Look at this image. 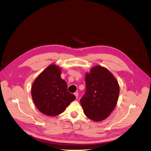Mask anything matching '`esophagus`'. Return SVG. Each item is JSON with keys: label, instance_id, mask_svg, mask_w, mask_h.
Masks as SVG:
<instances>
[{"label": "esophagus", "instance_id": "obj_1", "mask_svg": "<svg viewBox=\"0 0 151 151\" xmlns=\"http://www.w3.org/2000/svg\"><path fill=\"white\" fill-rule=\"evenodd\" d=\"M74 95L76 96V99H77L78 97V92H75V93H74Z\"/></svg>", "mask_w": 151, "mask_h": 151}]
</instances>
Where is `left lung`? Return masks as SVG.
<instances>
[{
	"label": "left lung",
	"mask_w": 151,
	"mask_h": 151,
	"mask_svg": "<svg viewBox=\"0 0 151 151\" xmlns=\"http://www.w3.org/2000/svg\"><path fill=\"white\" fill-rule=\"evenodd\" d=\"M86 92L80 99L84 113L94 122H101L109 116L116 107L120 86L115 77L101 65L93 67L86 74Z\"/></svg>",
	"instance_id": "left-lung-1"
}]
</instances>
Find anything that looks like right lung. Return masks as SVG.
Masks as SVG:
<instances>
[{"instance_id": "1", "label": "right lung", "mask_w": 151, "mask_h": 151, "mask_svg": "<svg viewBox=\"0 0 151 151\" xmlns=\"http://www.w3.org/2000/svg\"><path fill=\"white\" fill-rule=\"evenodd\" d=\"M61 73L59 66L50 65L38 76L31 86V96L35 106L48 116L62 113L76 99L75 95L67 91Z\"/></svg>"}]
</instances>
